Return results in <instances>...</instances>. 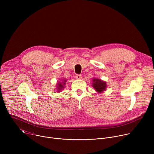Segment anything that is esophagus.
I'll return each instance as SVG.
<instances>
[{
  "label": "esophagus",
  "instance_id": "34e87169",
  "mask_svg": "<svg viewBox=\"0 0 154 154\" xmlns=\"http://www.w3.org/2000/svg\"><path fill=\"white\" fill-rule=\"evenodd\" d=\"M75 77H76V79H79V80H80V79H82V75H79V74L76 75Z\"/></svg>",
  "mask_w": 154,
  "mask_h": 154
}]
</instances>
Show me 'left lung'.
Listing matches in <instances>:
<instances>
[{
	"mask_svg": "<svg viewBox=\"0 0 154 154\" xmlns=\"http://www.w3.org/2000/svg\"><path fill=\"white\" fill-rule=\"evenodd\" d=\"M93 87L98 93H101L106 90L107 85L105 82L99 79L94 78L93 79Z\"/></svg>",
	"mask_w": 154,
	"mask_h": 154,
	"instance_id": "8db88e82",
	"label": "left lung"
}]
</instances>
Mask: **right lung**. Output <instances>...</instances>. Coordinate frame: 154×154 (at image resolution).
Wrapping results in <instances>:
<instances>
[{"mask_svg": "<svg viewBox=\"0 0 154 154\" xmlns=\"http://www.w3.org/2000/svg\"><path fill=\"white\" fill-rule=\"evenodd\" d=\"M66 80L64 79L63 80H62L60 82H58L57 83V91L58 93H60V91H61V90H64V85L66 84Z\"/></svg>", "mask_w": 154, "mask_h": 154, "instance_id": "add662e5", "label": "right lung"}]
</instances>
